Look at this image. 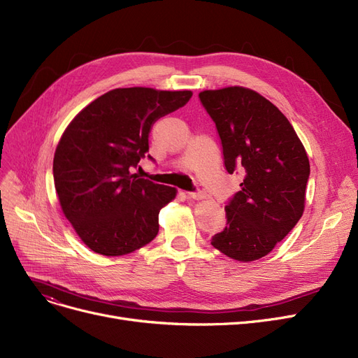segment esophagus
<instances>
[{
	"mask_svg": "<svg viewBox=\"0 0 358 358\" xmlns=\"http://www.w3.org/2000/svg\"><path fill=\"white\" fill-rule=\"evenodd\" d=\"M187 196L190 197V199L201 201V199H205V197H206V193H205V192H202V190H196V192H190V193H187Z\"/></svg>",
	"mask_w": 358,
	"mask_h": 358,
	"instance_id": "obj_1",
	"label": "esophagus"
}]
</instances>
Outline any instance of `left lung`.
Here are the masks:
<instances>
[{"instance_id":"left-lung-1","label":"left lung","mask_w":358,"mask_h":358,"mask_svg":"<svg viewBox=\"0 0 358 358\" xmlns=\"http://www.w3.org/2000/svg\"><path fill=\"white\" fill-rule=\"evenodd\" d=\"M199 99L217 127L224 166L229 174L241 169L245 176L226 205L227 226L210 245L237 261L259 259L302 217L307 152L287 117L252 90H206Z\"/></svg>"}]
</instances>
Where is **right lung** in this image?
Listing matches in <instances>:
<instances>
[{
	"label": "right lung",
	"instance_id": "right-lung-1",
	"mask_svg": "<svg viewBox=\"0 0 358 358\" xmlns=\"http://www.w3.org/2000/svg\"><path fill=\"white\" fill-rule=\"evenodd\" d=\"M192 96L116 88L91 101L63 132L52 161L55 186L64 217L91 250L127 255L156 237L159 210L177 190L131 171L149 152L153 124Z\"/></svg>",
	"mask_w": 358,
	"mask_h": 358
}]
</instances>
